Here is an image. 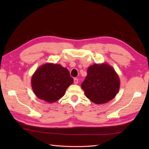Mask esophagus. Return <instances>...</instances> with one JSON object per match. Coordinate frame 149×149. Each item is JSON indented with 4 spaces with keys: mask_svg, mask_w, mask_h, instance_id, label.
Returning <instances> with one entry per match:
<instances>
[{
    "mask_svg": "<svg viewBox=\"0 0 149 149\" xmlns=\"http://www.w3.org/2000/svg\"><path fill=\"white\" fill-rule=\"evenodd\" d=\"M78 82H79L78 79H77V78H74V84H77L78 83Z\"/></svg>",
    "mask_w": 149,
    "mask_h": 149,
    "instance_id": "esophagus-1",
    "label": "esophagus"
}]
</instances>
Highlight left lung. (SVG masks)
Wrapping results in <instances>:
<instances>
[{
    "instance_id": "1",
    "label": "left lung",
    "mask_w": 149,
    "mask_h": 149,
    "mask_svg": "<svg viewBox=\"0 0 149 149\" xmlns=\"http://www.w3.org/2000/svg\"><path fill=\"white\" fill-rule=\"evenodd\" d=\"M87 76L81 84L85 95L97 104L115 98L120 89V79L115 69L104 63L89 66Z\"/></svg>"
}]
</instances>
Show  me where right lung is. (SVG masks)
Here are the masks:
<instances>
[{
	"label": "right lung",
	"instance_id": "add662e5",
	"mask_svg": "<svg viewBox=\"0 0 149 149\" xmlns=\"http://www.w3.org/2000/svg\"><path fill=\"white\" fill-rule=\"evenodd\" d=\"M73 82L67 68L59 64L47 63L34 73L31 86L38 99L53 103L64 96Z\"/></svg>",
	"mask_w": 149,
	"mask_h": 149
}]
</instances>
